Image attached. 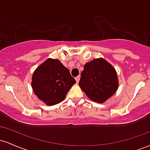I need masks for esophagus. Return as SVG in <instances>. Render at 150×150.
<instances>
[{
    "label": "esophagus",
    "instance_id": "esophagus-1",
    "mask_svg": "<svg viewBox=\"0 0 150 150\" xmlns=\"http://www.w3.org/2000/svg\"><path fill=\"white\" fill-rule=\"evenodd\" d=\"M80 76H77V77H75V80H76L77 83H78L79 81H80Z\"/></svg>",
    "mask_w": 150,
    "mask_h": 150
}]
</instances>
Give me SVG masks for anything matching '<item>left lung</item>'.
<instances>
[{"label":"left lung","mask_w":150,"mask_h":150,"mask_svg":"<svg viewBox=\"0 0 150 150\" xmlns=\"http://www.w3.org/2000/svg\"><path fill=\"white\" fill-rule=\"evenodd\" d=\"M79 86L91 100L104 103L118 89L116 70L104 58L94 59L85 63Z\"/></svg>","instance_id":"obj_1"}]
</instances>
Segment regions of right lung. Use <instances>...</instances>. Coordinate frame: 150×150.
<instances>
[{"label": "right lung", "instance_id": "obj_1", "mask_svg": "<svg viewBox=\"0 0 150 150\" xmlns=\"http://www.w3.org/2000/svg\"><path fill=\"white\" fill-rule=\"evenodd\" d=\"M76 81L58 59L48 58L34 72L32 87L38 99L52 106L65 99Z\"/></svg>", "mask_w": 150, "mask_h": 150}]
</instances>
